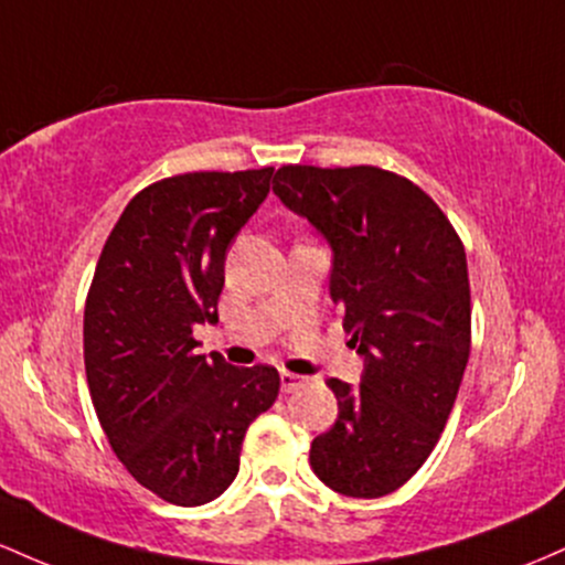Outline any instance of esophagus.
<instances>
[{
  "label": "esophagus",
  "instance_id": "34e87169",
  "mask_svg": "<svg viewBox=\"0 0 565 565\" xmlns=\"http://www.w3.org/2000/svg\"><path fill=\"white\" fill-rule=\"evenodd\" d=\"M280 386H282V392H296L299 386H303V376H299V373L282 371L280 373Z\"/></svg>",
  "mask_w": 565,
  "mask_h": 565
}]
</instances>
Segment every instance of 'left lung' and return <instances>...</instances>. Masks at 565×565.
I'll return each instance as SVG.
<instances>
[{
	"instance_id": "left-lung-1",
	"label": "left lung",
	"mask_w": 565,
	"mask_h": 565,
	"mask_svg": "<svg viewBox=\"0 0 565 565\" xmlns=\"http://www.w3.org/2000/svg\"><path fill=\"white\" fill-rule=\"evenodd\" d=\"M271 189L331 245V299L363 358L360 386L328 382L339 419L309 465L344 497H386L433 454L465 376V245L429 194L373 164H285Z\"/></svg>"
}]
</instances>
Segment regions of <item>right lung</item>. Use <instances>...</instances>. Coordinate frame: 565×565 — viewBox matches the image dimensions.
<instances>
[{"label":"right lung","mask_w":565,"mask_h":565,"mask_svg":"<svg viewBox=\"0 0 565 565\" xmlns=\"http://www.w3.org/2000/svg\"><path fill=\"white\" fill-rule=\"evenodd\" d=\"M275 168L183 173L128 202L85 303V371L100 427L132 478L179 507L232 486L250 422L280 392L271 365L198 354L218 322L232 239L269 194Z\"/></svg>","instance_id":"1"}]
</instances>
